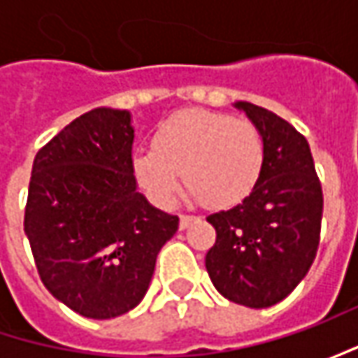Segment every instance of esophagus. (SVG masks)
I'll return each mask as SVG.
<instances>
[{
  "label": "esophagus",
  "instance_id": "esophagus-1",
  "mask_svg": "<svg viewBox=\"0 0 358 358\" xmlns=\"http://www.w3.org/2000/svg\"><path fill=\"white\" fill-rule=\"evenodd\" d=\"M193 219H195V217H193V215H181V217H179V229H181V231H183V229L189 227V225H191V221H193Z\"/></svg>",
  "mask_w": 358,
  "mask_h": 358
}]
</instances>
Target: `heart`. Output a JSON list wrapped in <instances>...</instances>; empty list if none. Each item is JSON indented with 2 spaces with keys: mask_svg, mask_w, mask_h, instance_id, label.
I'll return each instance as SVG.
<instances>
[{
  "mask_svg": "<svg viewBox=\"0 0 358 358\" xmlns=\"http://www.w3.org/2000/svg\"><path fill=\"white\" fill-rule=\"evenodd\" d=\"M133 173L147 197L171 207L181 177L191 199L209 207H231L259 181L265 143L247 119L207 109H189L167 119L153 135V149L133 153Z\"/></svg>",
  "mask_w": 358,
  "mask_h": 358,
  "instance_id": "1",
  "label": "heart"
}]
</instances>
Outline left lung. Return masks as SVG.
Instances as JSON below:
<instances>
[{"mask_svg": "<svg viewBox=\"0 0 358 358\" xmlns=\"http://www.w3.org/2000/svg\"><path fill=\"white\" fill-rule=\"evenodd\" d=\"M263 135L265 163L245 199L207 217L217 241L205 267L221 295L251 309H267L305 279L315 261L323 191L307 139L259 105L237 101Z\"/></svg>", "mask_w": 358, "mask_h": 358, "instance_id": "obj_1", "label": "left lung"}]
</instances>
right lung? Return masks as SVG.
<instances>
[{
	"label": "right lung",
	"mask_w": 358,
	"mask_h": 358,
	"mask_svg": "<svg viewBox=\"0 0 358 358\" xmlns=\"http://www.w3.org/2000/svg\"><path fill=\"white\" fill-rule=\"evenodd\" d=\"M133 119L97 107L35 155L25 235L51 295L87 319H113L143 301L179 217L137 191Z\"/></svg>",
	"instance_id": "obj_1"
}]
</instances>
